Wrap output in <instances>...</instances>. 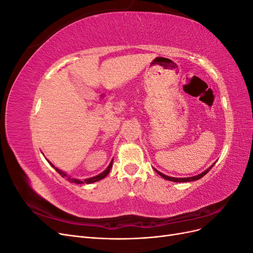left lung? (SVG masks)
<instances>
[{
    "instance_id": "obj_1",
    "label": "left lung",
    "mask_w": 253,
    "mask_h": 253,
    "mask_svg": "<svg viewBox=\"0 0 253 253\" xmlns=\"http://www.w3.org/2000/svg\"><path fill=\"white\" fill-rule=\"evenodd\" d=\"M215 164V163H214ZM214 164L209 168V169H207L205 172H203L202 174H200V175H196V176H193V177H187V178H175V177H170V176H167V175H165V174H163V173H160V172H158L157 170H155L160 176H162L163 178H165V179H167V180H170V181H175V182H187V181H193V180H197V179H200V178H202L203 176H205L207 173H208L209 171H210V169H212V167L214 166Z\"/></svg>"
}]
</instances>
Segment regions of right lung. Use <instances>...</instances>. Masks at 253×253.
<instances>
[{"instance_id":"add662e5","label":"right lung","mask_w":253,"mask_h":253,"mask_svg":"<svg viewBox=\"0 0 253 253\" xmlns=\"http://www.w3.org/2000/svg\"><path fill=\"white\" fill-rule=\"evenodd\" d=\"M50 164V163H49ZM112 167H113V160L111 162V164H110V166L106 168V170L104 171V172H102L101 174H99V175H97V176H95V177H91V178H87V179H84V181H81V180H79V179H75V178H71V177H68V176H66V174L64 173V172H62L61 170H59V169H57L56 167H53L52 166V168L53 169H55L61 176H62V177H67V180L68 181H71V182H73V183H83V182H85V183H91V182H95V181H98V180H100V179H102V178H104L106 175H108L109 173H110V171H111V169H112Z\"/></svg>"}]
</instances>
